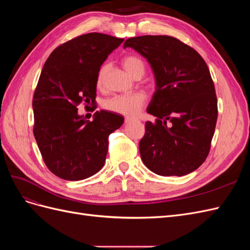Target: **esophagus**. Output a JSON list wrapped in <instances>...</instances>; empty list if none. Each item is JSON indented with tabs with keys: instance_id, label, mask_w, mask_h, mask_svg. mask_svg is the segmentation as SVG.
I'll return each instance as SVG.
<instances>
[{
	"instance_id": "esophagus-1",
	"label": "esophagus",
	"mask_w": 250,
	"mask_h": 250,
	"mask_svg": "<svg viewBox=\"0 0 250 250\" xmlns=\"http://www.w3.org/2000/svg\"><path fill=\"white\" fill-rule=\"evenodd\" d=\"M134 120H135L134 118L127 117V118H125V122H126V123H129V122H132V121H134Z\"/></svg>"
}]
</instances>
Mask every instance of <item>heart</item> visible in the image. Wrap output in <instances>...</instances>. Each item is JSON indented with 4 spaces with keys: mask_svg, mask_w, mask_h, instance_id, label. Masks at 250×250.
Segmentation results:
<instances>
[{
    "mask_svg": "<svg viewBox=\"0 0 250 250\" xmlns=\"http://www.w3.org/2000/svg\"><path fill=\"white\" fill-rule=\"evenodd\" d=\"M123 66L131 75L135 77L138 74L145 73V64L143 60L134 55H127L123 58ZM108 70L107 64H103L97 74V85L102 87L104 84V79ZM146 101V97L141 93L128 94V95H116L106 99L103 103V107L112 112L121 113L126 116H134L142 109Z\"/></svg>",
    "mask_w": 250,
    "mask_h": 250,
    "instance_id": "heart-1",
    "label": "heart"
}]
</instances>
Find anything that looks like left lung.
Here are the masks:
<instances>
[{"label": "left lung", "mask_w": 250, "mask_h": 250, "mask_svg": "<svg viewBox=\"0 0 250 250\" xmlns=\"http://www.w3.org/2000/svg\"><path fill=\"white\" fill-rule=\"evenodd\" d=\"M147 58L156 89L147 112L140 153L146 167L162 176L195 171L208 155L218 118L217 96L208 67L199 53L175 37L143 35L128 39Z\"/></svg>", "instance_id": "left-lung-1"}]
</instances>
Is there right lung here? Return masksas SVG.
Returning a JSON list of instances; mask_svg holds the SVG:
<instances>
[{
    "mask_svg": "<svg viewBox=\"0 0 250 250\" xmlns=\"http://www.w3.org/2000/svg\"><path fill=\"white\" fill-rule=\"evenodd\" d=\"M123 41L97 32L77 36L53 51L42 67L32 101L33 133L44 164L60 178L82 180L100 171L109 134L124 122L106 110L89 122L77 111L81 103L95 105L98 71Z\"/></svg>",
    "mask_w": 250,
    "mask_h": 250,
    "instance_id": "obj_1",
    "label": "right lung"
}]
</instances>
